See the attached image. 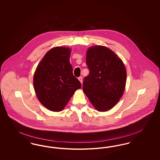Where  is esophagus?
Here are the masks:
<instances>
[{"instance_id": "obj_1", "label": "esophagus", "mask_w": 160, "mask_h": 160, "mask_svg": "<svg viewBox=\"0 0 160 160\" xmlns=\"http://www.w3.org/2000/svg\"><path fill=\"white\" fill-rule=\"evenodd\" d=\"M78 78L79 81L81 82V83H82V82H83V77L82 76H80Z\"/></svg>"}]
</instances>
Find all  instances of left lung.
I'll list each match as a JSON object with an SVG mask.
<instances>
[{
    "label": "left lung",
    "mask_w": 160,
    "mask_h": 160,
    "mask_svg": "<svg viewBox=\"0 0 160 160\" xmlns=\"http://www.w3.org/2000/svg\"><path fill=\"white\" fill-rule=\"evenodd\" d=\"M89 74L83 79L84 93L99 112L110 110L125 90L127 72L122 60L104 46H93L86 53Z\"/></svg>",
    "instance_id": "1"
}]
</instances>
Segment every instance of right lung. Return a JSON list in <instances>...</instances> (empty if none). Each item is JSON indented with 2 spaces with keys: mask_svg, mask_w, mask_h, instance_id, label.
<instances>
[{
  "mask_svg": "<svg viewBox=\"0 0 160 160\" xmlns=\"http://www.w3.org/2000/svg\"><path fill=\"white\" fill-rule=\"evenodd\" d=\"M69 48L56 47L45 54L33 76V86L40 102L47 109L60 112L81 83L73 75Z\"/></svg>",
  "mask_w": 160,
  "mask_h": 160,
  "instance_id": "add662e5",
  "label": "right lung"
}]
</instances>
